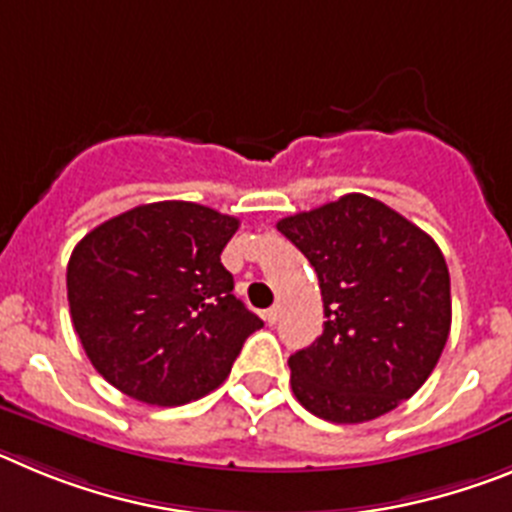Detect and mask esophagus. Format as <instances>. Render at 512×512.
<instances>
[{
	"instance_id": "esophagus-1",
	"label": "esophagus",
	"mask_w": 512,
	"mask_h": 512,
	"mask_svg": "<svg viewBox=\"0 0 512 512\" xmlns=\"http://www.w3.org/2000/svg\"><path fill=\"white\" fill-rule=\"evenodd\" d=\"M279 315H282V310H279V305H274V307H269V310L264 312V320L269 325H274L279 320Z\"/></svg>"
}]
</instances>
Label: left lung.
Segmentation results:
<instances>
[{
    "instance_id": "obj_1",
    "label": "left lung",
    "mask_w": 512,
    "mask_h": 512,
    "mask_svg": "<svg viewBox=\"0 0 512 512\" xmlns=\"http://www.w3.org/2000/svg\"><path fill=\"white\" fill-rule=\"evenodd\" d=\"M318 274L323 336L289 356L292 392L330 423H366L413 397L451 330V279L418 225L366 194L282 217Z\"/></svg>"
}]
</instances>
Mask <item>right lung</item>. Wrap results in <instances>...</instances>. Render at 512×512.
<instances>
[{
    "mask_svg": "<svg viewBox=\"0 0 512 512\" xmlns=\"http://www.w3.org/2000/svg\"><path fill=\"white\" fill-rule=\"evenodd\" d=\"M238 217L151 202L97 225L66 269L71 323L92 366L146 405H184L225 382L264 320L233 295L220 253Z\"/></svg>",
    "mask_w": 512,
    "mask_h": 512,
    "instance_id": "obj_1",
    "label": "right lung"
}]
</instances>
